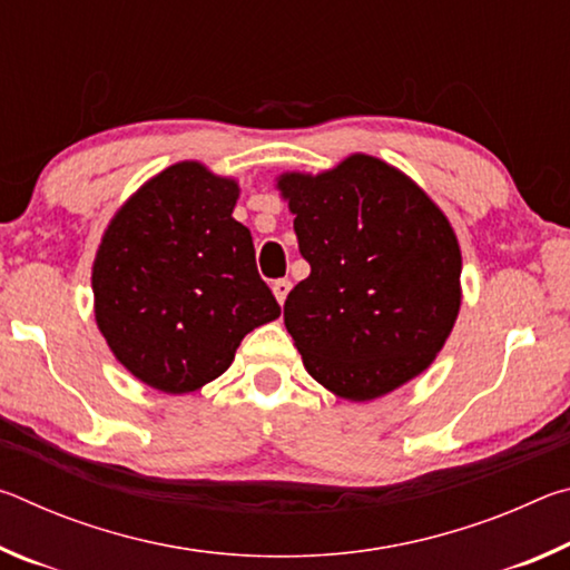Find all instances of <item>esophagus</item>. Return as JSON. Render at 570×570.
I'll list each match as a JSON object with an SVG mask.
<instances>
[{
	"instance_id": "obj_1",
	"label": "esophagus",
	"mask_w": 570,
	"mask_h": 570,
	"mask_svg": "<svg viewBox=\"0 0 570 570\" xmlns=\"http://www.w3.org/2000/svg\"><path fill=\"white\" fill-rule=\"evenodd\" d=\"M272 288H274L276 302H278V304H284V302H286V296H288V292H292V282H288V278H276V282L272 284Z\"/></svg>"
}]
</instances>
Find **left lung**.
I'll list each match as a JSON object with an SVG mask.
<instances>
[{"label":"left lung","instance_id":"obj_1","mask_svg":"<svg viewBox=\"0 0 570 570\" xmlns=\"http://www.w3.org/2000/svg\"><path fill=\"white\" fill-rule=\"evenodd\" d=\"M278 188L312 266L284 304L306 372L354 402L417 377L460 308V246L442 210L370 156L316 178L288 173Z\"/></svg>","mask_w":570,"mask_h":570}]
</instances>
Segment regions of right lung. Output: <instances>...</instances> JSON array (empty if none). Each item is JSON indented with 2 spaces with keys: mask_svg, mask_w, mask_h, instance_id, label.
Segmentation results:
<instances>
[{
  "mask_svg": "<svg viewBox=\"0 0 570 570\" xmlns=\"http://www.w3.org/2000/svg\"><path fill=\"white\" fill-rule=\"evenodd\" d=\"M238 186L198 163L146 183L112 218L92 266L95 320L150 387L183 394L224 374L240 340L282 306L258 276Z\"/></svg>",
  "mask_w": 570,
  "mask_h": 570,
  "instance_id": "1",
  "label": "right lung"
}]
</instances>
